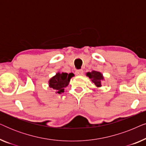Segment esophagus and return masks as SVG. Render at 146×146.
<instances>
[{
    "mask_svg": "<svg viewBox=\"0 0 146 146\" xmlns=\"http://www.w3.org/2000/svg\"><path fill=\"white\" fill-rule=\"evenodd\" d=\"M83 72H84L83 70H82V69L76 70V74L78 75V76L82 75V74H83Z\"/></svg>",
    "mask_w": 146,
    "mask_h": 146,
    "instance_id": "1",
    "label": "esophagus"
}]
</instances>
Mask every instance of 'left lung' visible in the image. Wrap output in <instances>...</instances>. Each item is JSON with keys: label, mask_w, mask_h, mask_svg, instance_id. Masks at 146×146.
<instances>
[{"label": "left lung", "mask_w": 146, "mask_h": 146, "mask_svg": "<svg viewBox=\"0 0 146 146\" xmlns=\"http://www.w3.org/2000/svg\"><path fill=\"white\" fill-rule=\"evenodd\" d=\"M86 75L92 80V82L97 87L102 86L101 80L104 79L102 74L97 71H92L91 72H88Z\"/></svg>", "instance_id": "left-lung-1"}]
</instances>
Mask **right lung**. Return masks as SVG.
Listing matches in <instances>:
<instances>
[{
    "label": "right lung",
    "mask_w": 146,
    "mask_h": 146,
    "mask_svg": "<svg viewBox=\"0 0 146 146\" xmlns=\"http://www.w3.org/2000/svg\"><path fill=\"white\" fill-rule=\"evenodd\" d=\"M73 76L74 74L72 73L69 74L65 72L57 73L49 80V86L57 90L58 94L64 92V88L68 85L70 80Z\"/></svg>",
    "instance_id": "add662e5"
}]
</instances>
